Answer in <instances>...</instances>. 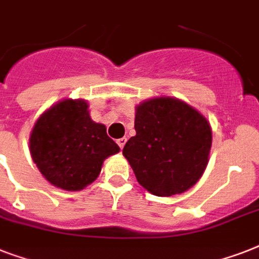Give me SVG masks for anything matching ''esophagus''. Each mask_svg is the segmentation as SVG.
Here are the masks:
<instances>
[{
  "mask_svg": "<svg viewBox=\"0 0 259 259\" xmlns=\"http://www.w3.org/2000/svg\"><path fill=\"white\" fill-rule=\"evenodd\" d=\"M126 141H127V140H126L125 137L119 138V140H118V141H117V144H118V145H119V148H121V149H123V146H125Z\"/></svg>",
  "mask_w": 259,
  "mask_h": 259,
  "instance_id": "obj_1",
  "label": "esophagus"
}]
</instances>
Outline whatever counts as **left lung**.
Returning a JSON list of instances; mask_svg holds the SVG:
<instances>
[{
	"instance_id": "left-lung-1",
	"label": "left lung",
	"mask_w": 259,
	"mask_h": 259,
	"mask_svg": "<svg viewBox=\"0 0 259 259\" xmlns=\"http://www.w3.org/2000/svg\"><path fill=\"white\" fill-rule=\"evenodd\" d=\"M134 129L122 154L146 191L172 196L196 184L212 144L211 126L197 110L176 98L148 99L136 107Z\"/></svg>"
}]
</instances>
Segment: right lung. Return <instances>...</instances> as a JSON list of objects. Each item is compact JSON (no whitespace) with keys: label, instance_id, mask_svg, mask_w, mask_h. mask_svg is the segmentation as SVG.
Listing matches in <instances>:
<instances>
[{"label":"right lung","instance_id":"obj_1","mask_svg":"<svg viewBox=\"0 0 259 259\" xmlns=\"http://www.w3.org/2000/svg\"><path fill=\"white\" fill-rule=\"evenodd\" d=\"M83 99H64L40 115L30 133L32 160L51 184L80 191L101 173L105 158L119 152L106 126L90 118Z\"/></svg>","mask_w":259,"mask_h":259}]
</instances>
